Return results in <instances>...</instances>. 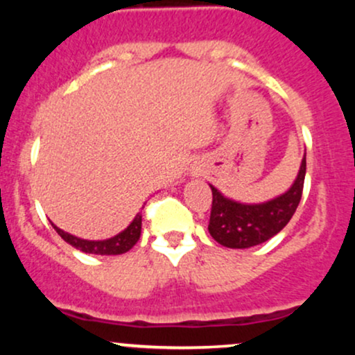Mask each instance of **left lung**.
Segmentation results:
<instances>
[{
	"label": "left lung",
	"instance_id": "8db88e82",
	"mask_svg": "<svg viewBox=\"0 0 355 355\" xmlns=\"http://www.w3.org/2000/svg\"><path fill=\"white\" fill-rule=\"evenodd\" d=\"M305 155L297 178L285 193L263 203H240L211 189L209 232L215 242L229 248H248L267 242L291 222L302 198Z\"/></svg>",
	"mask_w": 355,
	"mask_h": 355
}]
</instances>
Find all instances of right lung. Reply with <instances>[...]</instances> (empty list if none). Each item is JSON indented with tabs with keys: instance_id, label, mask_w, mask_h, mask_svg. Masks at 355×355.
Returning a JSON list of instances; mask_svg holds the SVG:
<instances>
[{
	"instance_id": "add662e5",
	"label": "right lung",
	"mask_w": 355,
	"mask_h": 355,
	"mask_svg": "<svg viewBox=\"0 0 355 355\" xmlns=\"http://www.w3.org/2000/svg\"><path fill=\"white\" fill-rule=\"evenodd\" d=\"M53 229L58 232V235L64 242H68L78 250L85 252V254H95V255H120L128 252L135 243L138 242L141 234V215L137 214V217L133 218V222L123 232L115 235V237L107 239V240H85L78 239L75 235L63 232L55 223H51Z\"/></svg>"
}]
</instances>
